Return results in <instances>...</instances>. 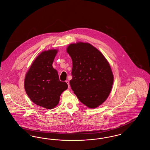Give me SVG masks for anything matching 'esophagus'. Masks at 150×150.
I'll list each match as a JSON object with an SVG mask.
<instances>
[{"label":"esophagus","instance_id":"esophagus-1","mask_svg":"<svg viewBox=\"0 0 150 150\" xmlns=\"http://www.w3.org/2000/svg\"><path fill=\"white\" fill-rule=\"evenodd\" d=\"M66 83H67V85H68V88H70V83H69V80H66Z\"/></svg>","mask_w":150,"mask_h":150}]
</instances>
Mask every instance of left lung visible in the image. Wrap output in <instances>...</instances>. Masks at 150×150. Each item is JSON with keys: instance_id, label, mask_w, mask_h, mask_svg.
<instances>
[{"instance_id": "8db88e82", "label": "left lung", "mask_w": 150, "mask_h": 150, "mask_svg": "<svg viewBox=\"0 0 150 150\" xmlns=\"http://www.w3.org/2000/svg\"><path fill=\"white\" fill-rule=\"evenodd\" d=\"M66 52L72 61L70 84L74 93L86 106H100L107 100L114 83V75L107 59L89 43H71Z\"/></svg>"}]
</instances>
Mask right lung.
Returning a JSON list of instances; mask_svg holds the SVG:
<instances>
[{
  "label": "right lung",
  "mask_w": 150,
  "mask_h": 150,
  "mask_svg": "<svg viewBox=\"0 0 150 150\" xmlns=\"http://www.w3.org/2000/svg\"><path fill=\"white\" fill-rule=\"evenodd\" d=\"M58 50L51 49L41 52L26 72L24 87L30 99L35 104L52 109L59 103L60 96L67 89V84L59 80L53 62Z\"/></svg>",
  "instance_id": "right-lung-1"
}]
</instances>
